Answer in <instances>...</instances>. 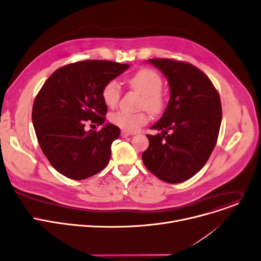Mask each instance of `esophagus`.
<instances>
[{"label": "esophagus", "mask_w": 261, "mask_h": 261, "mask_svg": "<svg viewBox=\"0 0 261 261\" xmlns=\"http://www.w3.org/2000/svg\"><path fill=\"white\" fill-rule=\"evenodd\" d=\"M132 134L130 133H128V132H125V130H122L121 132V137L122 138H126V137H128V136H130Z\"/></svg>", "instance_id": "esophagus-1"}]
</instances>
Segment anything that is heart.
I'll return each instance as SVG.
<instances>
[{"mask_svg": "<svg viewBox=\"0 0 261 261\" xmlns=\"http://www.w3.org/2000/svg\"><path fill=\"white\" fill-rule=\"evenodd\" d=\"M127 84L133 90L142 95V108H146L153 114H158L162 111L164 107V98L161 92L163 80L156 71L150 68L140 69L128 79ZM120 97L121 89L118 83L114 80L109 81L101 90L103 103L109 108H114L117 106ZM110 121L125 132L135 133L147 123L148 116L145 112L128 113L118 111L110 115Z\"/></svg>", "mask_w": 261, "mask_h": 261, "instance_id": "b5f03b06", "label": "heart"}]
</instances>
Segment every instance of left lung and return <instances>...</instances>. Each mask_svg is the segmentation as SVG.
Returning a JSON list of instances; mask_svg holds the SVG:
<instances>
[{"instance_id":"8db88e82","label":"left lung","mask_w":261,"mask_h":261,"mask_svg":"<svg viewBox=\"0 0 261 261\" xmlns=\"http://www.w3.org/2000/svg\"><path fill=\"white\" fill-rule=\"evenodd\" d=\"M147 61L167 77L170 99L161 119L150 127L162 133L147 135L149 146L142 160L161 180L179 184L203 168L216 146L222 121L220 95L208 76L190 63Z\"/></svg>"}]
</instances>
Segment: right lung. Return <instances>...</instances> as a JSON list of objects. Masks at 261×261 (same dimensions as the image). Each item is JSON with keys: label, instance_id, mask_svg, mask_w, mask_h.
Masks as SVG:
<instances>
[{"label": "right lung", "instance_id": "right-lung-1", "mask_svg": "<svg viewBox=\"0 0 261 261\" xmlns=\"http://www.w3.org/2000/svg\"><path fill=\"white\" fill-rule=\"evenodd\" d=\"M128 67L106 60L80 61L57 69L43 84L33 103L32 121L42 152L62 175L82 180L108 165L120 129L103 124L108 108L101 90ZM86 122L103 127L87 132Z\"/></svg>", "mask_w": 261, "mask_h": 261}]
</instances>
